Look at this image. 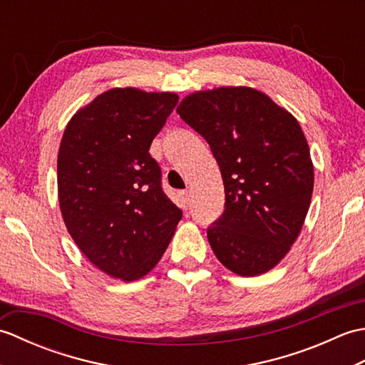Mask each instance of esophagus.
<instances>
[{"label":"esophagus","mask_w":365,"mask_h":365,"mask_svg":"<svg viewBox=\"0 0 365 365\" xmlns=\"http://www.w3.org/2000/svg\"><path fill=\"white\" fill-rule=\"evenodd\" d=\"M178 199H180V202L183 207H188L191 202V192L188 190H183V191H178Z\"/></svg>","instance_id":"34e87169"}]
</instances>
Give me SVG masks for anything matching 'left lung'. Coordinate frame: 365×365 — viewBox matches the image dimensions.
<instances>
[{
	"label": "left lung",
	"mask_w": 365,
	"mask_h": 365,
	"mask_svg": "<svg viewBox=\"0 0 365 365\" xmlns=\"http://www.w3.org/2000/svg\"><path fill=\"white\" fill-rule=\"evenodd\" d=\"M177 113L221 169L226 208L207 229L215 255L235 274L267 273L290 251L311 205L314 166L298 120L246 86L195 92Z\"/></svg>",
	"instance_id": "8db88e82"
}]
</instances>
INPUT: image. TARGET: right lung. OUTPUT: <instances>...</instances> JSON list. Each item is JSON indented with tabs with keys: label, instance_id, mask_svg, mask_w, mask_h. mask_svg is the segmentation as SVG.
<instances>
[{
	"label": "right lung",
	"instance_id": "right-lung-1",
	"mask_svg": "<svg viewBox=\"0 0 365 365\" xmlns=\"http://www.w3.org/2000/svg\"><path fill=\"white\" fill-rule=\"evenodd\" d=\"M177 102L173 92L110 89L75 113L59 145L68 234L91 263L125 282L155 268L182 220L149 153Z\"/></svg>",
	"mask_w": 365,
	"mask_h": 365
}]
</instances>
